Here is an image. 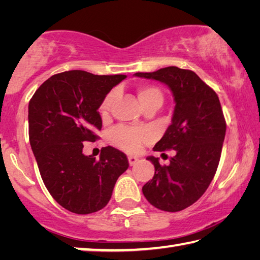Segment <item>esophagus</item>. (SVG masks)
<instances>
[{
	"instance_id": "esophagus-1",
	"label": "esophagus",
	"mask_w": 260,
	"mask_h": 260,
	"mask_svg": "<svg viewBox=\"0 0 260 260\" xmlns=\"http://www.w3.org/2000/svg\"><path fill=\"white\" fill-rule=\"evenodd\" d=\"M138 161H139V158L133 157V156H129V157H128V162H129V165H131V166L135 165L136 162H138Z\"/></svg>"
}]
</instances>
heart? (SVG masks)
Segmentation results:
<instances>
[{
  "mask_svg": "<svg viewBox=\"0 0 260 260\" xmlns=\"http://www.w3.org/2000/svg\"><path fill=\"white\" fill-rule=\"evenodd\" d=\"M114 98H116V91L114 90H111L105 95L99 108V111L102 116H107L109 113ZM138 98L143 109L155 108L157 110L161 107L162 102H164L162 91L158 87L152 85L140 86L138 88ZM109 138L113 146L120 148L127 152L135 153L142 147L147 136L141 131L129 128V127L126 126H118L110 132Z\"/></svg>",
  "mask_w": 260,
  "mask_h": 260,
  "instance_id": "b5f03b06",
  "label": "heart"
}]
</instances>
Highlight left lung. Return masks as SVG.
Listing matches in <instances>:
<instances>
[{"mask_svg":"<svg viewBox=\"0 0 260 260\" xmlns=\"http://www.w3.org/2000/svg\"><path fill=\"white\" fill-rule=\"evenodd\" d=\"M135 76L165 83L174 96L172 124L153 150H175V156L170 165L148 157L155 175L142 191L155 208L178 212L201 199L217 172L226 134L221 105L217 93L190 70L169 67Z\"/></svg>","mask_w":260,"mask_h":260,"instance_id":"obj_1","label":"left lung"}]
</instances>
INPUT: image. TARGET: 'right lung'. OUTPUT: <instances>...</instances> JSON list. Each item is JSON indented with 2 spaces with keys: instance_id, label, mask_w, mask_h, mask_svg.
<instances>
[{
  "instance_id": "1",
  "label": "right lung",
  "mask_w": 260,
  "mask_h": 260,
  "mask_svg": "<svg viewBox=\"0 0 260 260\" xmlns=\"http://www.w3.org/2000/svg\"><path fill=\"white\" fill-rule=\"evenodd\" d=\"M124 74L95 76L73 70L50 77L28 104V135L46 188L57 203L77 214L103 209L128 159L105 147L100 159L82 153L83 142H95L102 128L98 111Z\"/></svg>"
}]
</instances>
